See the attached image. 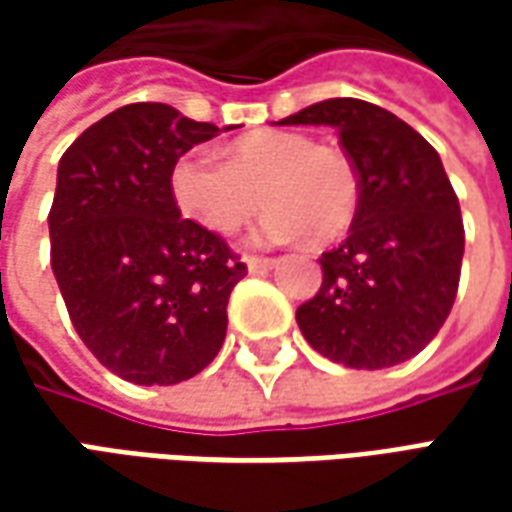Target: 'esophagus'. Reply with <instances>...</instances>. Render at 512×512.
Here are the masks:
<instances>
[{"label": "esophagus", "instance_id": "1", "mask_svg": "<svg viewBox=\"0 0 512 512\" xmlns=\"http://www.w3.org/2000/svg\"><path fill=\"white\" fill-rule=\"evenodd\" d=\"M274 263H277V260H271V257H255V255L246 257V268H249L252 274H263V271H268V268H274Z\"/></svg>", "mask_w": 512, "mask_h": 512}]
</instances>
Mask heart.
<instances>
[{"mask_svg": "<svg viewBox=\"0 0 512 512\" xmlns=\"http://www.w3.org/2000/svg\"><path fill=\"white\" fill-rule=\"evenodd\" d=\"M180 213L213 235H235L268 205L257 238L285 244L310 235L329 244L348 233L359 211V172L345 150L310 136L263 128L222 147V161L186 153L169 172Z\"/></svg>", "mask_w": 512, "mask_h": 512, "instance_id": "b5f03b06", "label": "heart"}]
</instances>
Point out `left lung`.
<instances>
[{
  "mask_svg": "<svg viewBox=\"0 0 512 512\" xmlns=\"http://www.w3.org/2000/svg\"><path fill=\"white\" fill-rule=\"evenodd\" d=\"M279 123L337 128L362 186L351 233L321 255V290L296 310L304 340L356 370L417 356L447 321L461 279V205L439 153L359 98H329Z\"/></svg>",
  "mask_w": 512,
  "mask_h": 512,
  "instance_id": "8db88e82",
  "label": "left lung"
}]
</instances>
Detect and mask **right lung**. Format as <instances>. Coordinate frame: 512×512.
Instances as JSON below:
<instances>
[{
    "label": "right lung",
    "instance_id": "add662e5",
    "mask_svg": "<svg viewBox=\"0 0 512 512\" xmlns=\"http://www.w3.org/2000/svg\"><path fill=\"white\" fill-rule=\"evenodd\" d=\"M216 134L167 104H128L60 158L51 268L82 343L131 384H180L224 343L246 266L169 191L175 161Z\"/></svg>",
    "mask_w": 512,
    "mask_h": 512
}]
</instances>
